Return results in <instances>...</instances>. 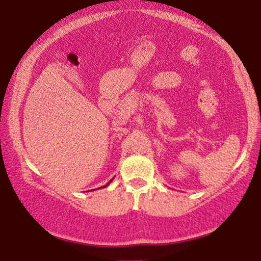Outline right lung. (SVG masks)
I'll return each mask as SVG.
<instances>
[{
	"label": "right lung",
	"mask_w": 261,
	"mask_h": 261,
	"mask_svg": "<svg viewBox=\"0 0 261 261\" xmlns=\"http://www.w3.org/2000/svg\"><path fill=\"white\" fill-rule=\"evenodd\" d=\"M112 180H113V179H112ZM112 180H110V181H109V183H108V184H107V185H105V187H103V188H107V187H108V185H109L110 183H112Z\"/></svg>",
	"instance_id": "obj_1"
}]
</instances>
